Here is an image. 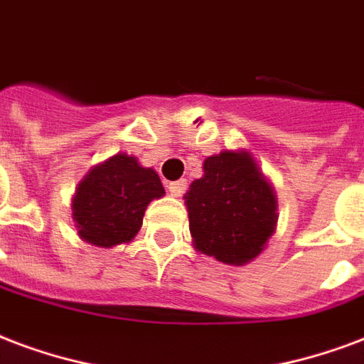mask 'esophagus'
<instances>
[{
	"label": "esophagus",
	"mask_w": 364,
	"mask_h": 364,
	"mask_svg": "<svg viewBox=\"0 0 364 364\" xmlns=\"http://www.w3.org/2000/svg\"><path fill=\"white\" fill-rule=\"evenodd\" d=\"M186 188H188L186 180H176V182H171V184H168V192H171V196H174V198H180V196L186 192Z\"/></svg>",
	"instance_id": "34e87169"
}]
</instances>
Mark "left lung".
<instances>
[{
	"mask_svg": "<svg viewBox=\"0 0 364 364\" xmlns=\"http://www.w3.org/2000/svg\"><path fill=\"white\" fill-rule=\"evenodd\" d=\"M184 199L196 250L220 263H250L274 234V188L247 151L207 157Z\"/></svg>",
	"mask_w": 364,
	"mask_h": 364,
	"instance_id": "8db88e82",
	"label": "left lung"
}]
</instances>
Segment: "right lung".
Returning <instances> with one entry per match:
<instances>
[{"label":"right lung","instance_id":"add662e5","mask_svg":"<svg viewBox=\"0 0 364 364\" xmlns=\"http://www.w3.org/2000/svg\"><path fill=\"white\" fill-rule=\"evenodd\" d=\"M163 196L157 172L132 155L117 153L95 165L76 188L73 218L78 236L97 247L128 244L141 228L147 205Z\"/></svg>","mask_w":364,"mask_h":364}]
</instances>
